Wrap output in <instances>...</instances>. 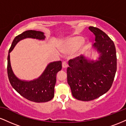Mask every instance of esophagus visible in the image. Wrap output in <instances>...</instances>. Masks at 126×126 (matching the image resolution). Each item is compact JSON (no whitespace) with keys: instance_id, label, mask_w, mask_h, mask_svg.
Segmentation results:
<instances>
[{"instance_id":"1","label":"esophagus","mask_w":126,"mask_h":126,"mask_svg":"<svg viewBox=\"0 0 126 126\" xmlns=\"http://www.w3.org/2000/svg\"><path fill=\"white\" fill-rule=\"evenodd\" d=\"M62 67H63V68H64V69H66L67 67V63L65 62H63V63H62Z\"/></svg>"}]
</instances>
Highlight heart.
Returning <instances> with one entry per match:
<instances>
[{
	"label": "heart",
	"instance_id": "obj_1",
	"mask_svg": "<svg viewBox=\"0 0 126 126\" xmlns=\"http://www.w3.org/2000/svg\"><path fill=\"white\" fill-rule=\"evenodd\" d=\"M84 38L82 36L76 35L69 37L59 44L60 51L63 53H70L75 51L73 56L78 57L88 47V43H85Z\"/></svg>",
	"mask_w": 126,
	"mask_h": 126
}]
</instances>
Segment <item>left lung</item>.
Masks as SVG:
<instances>
[{
	"instance_id": "left-lung-1",
	"label": "left lung",
	"mask_w": 126,
	"mask_h": 126,
	"mask_svg": "<svg viewBox=\"0 0 126 126\" xmlns=\"http://www.w3.org/2000/svg\"><path fill=\"white\" fill-rule=\"evenodd\" d=\"M89 30L95 35L92 48L98 57L94 60L82 56L70 60L67 69L72 95L83 101L93 100L106 93L112 86L117 70L114 42L99 29L89 27Z\"/></svg>"
}]
</instances>
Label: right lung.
<instances>
[{"instance_id":"add662e5","label":"right lung","mask_w":126,"mask_h":126,"mask_svg":"<svg viewBox=\"0 0 126 126\" xmlns=\"http://www.w3.org/2000/svg\"><path fill=\"white\" fill-rule=\"evenodd\" d=\"M46 36L41 31L28 30L14 38L9 50L8 56V75L10 83L14 89L21 96L35 102H46L54 97V86L57 73L62 70V62L50 63L44 71L37 79L32 80H21L13 72L10 60V53L20 41L25 38L44 40Z\"/></svg>"}]
</instances>
